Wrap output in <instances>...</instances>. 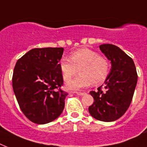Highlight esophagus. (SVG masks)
<instances>
[{
  "mask_svg": "<svg viewBox=\"0 0 147 147\" xmlns=\"http://www.w3.org/2000/svg\"><path fill=\"white\" fill-rule=\"evenodd\" d=\"M76 93L78 94V95H80V96H82V95H85V92H76Z\"/></svg>",
  "mask_w": 147,
  "mask_h": 147,
  "instance_id": "1",
  "label": "esophagus"
}]
</instances>
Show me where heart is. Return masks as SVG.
Returning a JSON list of instances; mask_svg holds the SVG:
<instances>
[{"mask_svg": "<svg viewBox=\"0 0 147 147\" xmlns=\"http://www.w3.org/2000/svg\"><path fill=\"white\" fill-rule=\"evenodd\" d=\"M59 69L65 82L71 80L79 69L80 76L67 85L69 89L79 90L92 83L99 85L104 82L109 76L111 63L107 57L96 51L85 48L73 52L69 59H61Z\"/></svg>", "mask_w": 147, "mask_h": 147, "instance_id": "b5f03b06", "label": "heart"}]
</instances>
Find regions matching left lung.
Listing matches in <instances>:
<instances>
[{"label":"left lung","mask_w":147,"mask_h":147,"mask_svg":"<svg viewBox=\"0 0 147 147\" xmlns=\"http://www.w3.org/2000/svg\"><path fill=\"white\" fill-rule=\"evenodd\" d=\"M100 49L111 62V70L105 85L92 91L94 103L88 111L98 121L111 122L120 118L132 101L137 82V73L132 58L119 47L103 44Z\"/></svg>","instance_id":"8db88e82"}]
</instances>
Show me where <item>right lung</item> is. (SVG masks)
<instances>
[{"instance_id": "1", "label": "right lung", "mask_w": 147, "mask_h": 147, "mask_svg": "<svg viewBox=\"0 0 147 147\" xmlns=\"http://www.w3.org/2000/svg\"><path fill=\"white\" fill-rule=\"evenodd\" d=\"M62 47L35 48L17 60L12 77L13 89L20 108L33 123L45 124L56 119L65 107L66 92L59 61Z\"/></svg>"}]
</instances>
